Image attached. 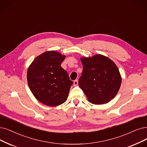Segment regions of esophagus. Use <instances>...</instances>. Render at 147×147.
<instances>
[{
	"label": "esophagus",
	"mask_w": 147,
	"mask_h": 147,
	"mask_svg": "<svg viewBox=\"0 0 147 147\" xmlns=\"http://www.w3.org/2000/svg\"><path fill=\"white\" fill-rule=\"evenodd\" d=\"M78 84V80H75V81H74V86H77Z\"/></svg>",
	"instance_id": "34e87169"
}]
</instances>
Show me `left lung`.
Listing matches in <instances>:
<instances>
[{"mask_svg":"<svg viewBox=\"0 0 147 147\" xmlns=\"http://www.w3.org/2000/svg\"><path fill=\"white\" fill-rule=\"evenodd\" d=\"M80 59L83 70L78 84L88 101L97 105L110 102L118 93L121 84L118 67L109 58L101 54Z\"/></svg>","mask_w":147,"mask_h":147,"instance_id":"obj_1","label":"left lung"}]
</instances>
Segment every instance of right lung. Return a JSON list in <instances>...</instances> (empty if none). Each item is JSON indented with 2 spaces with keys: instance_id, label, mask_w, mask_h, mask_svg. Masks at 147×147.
I'll use <instances>...</instances> for the list:
<instances>
[{
  "instance_id": "1",
  "label": "right lung",
  "mask_w": 147,
  "mask_h": 147,
  "mask_svg": "<svg viewBox=\"0 0 147 147\" xmlns=\"http://www.w3.org/2000/svg\"><path fill=\"white\" fill-rule=\"evenodd\" d=\"M65 57L55 51H46L37 56L29 66L28 84L41 103L55 107L67 100L73 82L61 67Z\"/></svg>"
}]
</instances>
